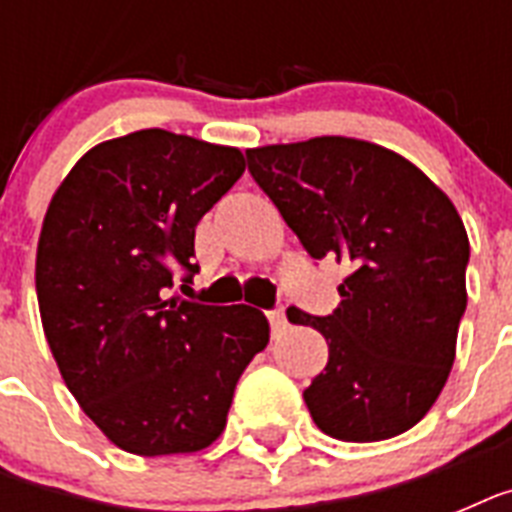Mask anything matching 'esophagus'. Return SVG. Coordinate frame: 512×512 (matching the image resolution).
Returning a JSON list of instances; mask_svg holds the SVG:
<instances>
[{"label":"esophagus","instance_id":"1","mask_svg":"<svg viewBox=\"0 0 512 512\" xmlns=\"http://www.w3.org/2000/svg\"><path fill=\"white\" fill-rule=\"evenodd\" d=\"M268 321H271V329H281L287 324V316H284V308H276V311H268Z\"/></svg>","mask_w":512,"mask_h":512}]
</instances>
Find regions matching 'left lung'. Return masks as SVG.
Instances as JSON below:
<instances>
[{"instance_id": "left-lung-1", "label": "left lung", "mask_w": 512, "mask_h": 512, "mask_svg": "<svg viewBox=\"0 0 512 512\" xmlns=\"http://www.w3.org/2000/svg\"><path fill=\"white\" fill-rule=\"evenodd\" d=\"M247 167L313 260L353 268L329 316L287 311L329 345L303 390L313 422L356 444L414 428L446 385L468 305L470 244L449 196L404 156L353 138L252 148Z\"/></svg>"}]
</instances>
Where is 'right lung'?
Wrapping results in <instances>:
<instances>
[{"label": "right lung", "mask_w": 512, "mask_h": 512, "mask_svg": "<svg viewBox=\"0 0 512 512\" xmlns=\"http://www.w3.org/2000/svg\"><path fill=\"white\" fill-rule=\"evenodd\" d=\"M244 172L239 148L167 130L106 140L52 196L36 247L44 337L84 414L140 457L199 452L225 428L241 372L268 345L249 305L193 284L196 225Z\"/></svg>", "instance_id": "obj_1"}]
</instances>
